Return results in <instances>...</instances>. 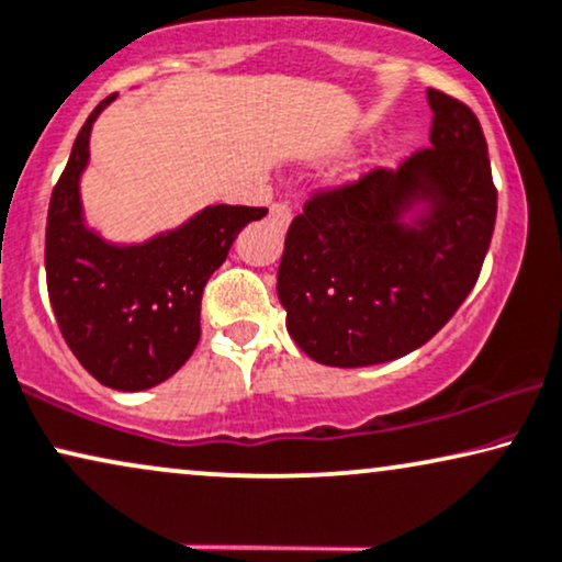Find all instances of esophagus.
I'll list each match as a JSON object with an SVG mask.
<instances>
[{
  "mask_svg": "<svg viewBox=\"0 0 562 562\" xmlns=\"http://www.w3.org/2000/svg\"><path fill=\"white\" fill-rule=\"evenodd\" d=\"M290 220H293V210H290L288 202L272 204V210H269V223H272L274 228L285 231L290 225Z\"/></svg>",
  "mask_w": 562,
  "mask_h": 562,
  "instance_id": "34e87169",
  "label": "esophagus"
}]
</instances>
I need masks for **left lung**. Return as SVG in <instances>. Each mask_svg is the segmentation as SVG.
<instances>
[{
  "label": "left lung",
  "mask_w": 562,
  "mask_h": 562,
  "mask_svg": "<svg viewBox=\"0 0 562 562\" xmlns=\"http://www.w3.org/2000/svg\"><path fill=\"white\" fill-rule=\"evenodd\" d=\"M430 147L396 170L318 194L290 225L277 297L295 345L322 366L402 358L457 314L498 212L477 116L428 90Z\"/></svg>",
  "instance_id": "obj_1"
}]
</instances>
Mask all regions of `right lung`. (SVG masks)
<instances>
[{"instance_id": "right-lung-1", "label": "right lung", "mask_w": 562, "mask_h": 562, "mask_svg": "<svg viewBox=\"0 0 562 562\" xmlns=\"http://www.w3.org/2000/svg\"><path fill=\"white\" fill-rule=\"evenodd\" d=\"M113 101L109 95L90 113L52 191L46 285L61 337L85 371L116 392H145L191 358L204 285L238 233L267 210L210 204L142 244L105 240L85 223L80 179L92 124Z\"/></svg>"}]
</instances>
